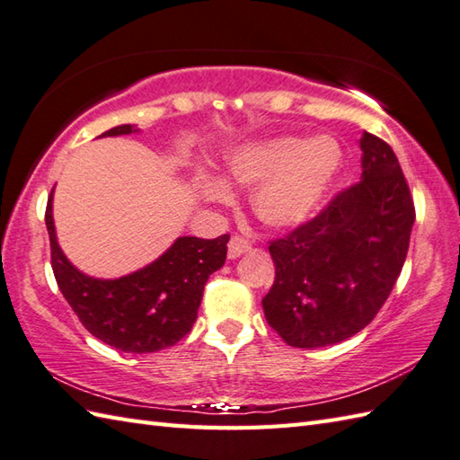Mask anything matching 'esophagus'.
Wrapping results in <instances>:
<instances>
[{
	"label": "esophagus",
	"mask_w": 460,
	"mask_h": 460,
	"mask_svg": "<svg viewBox=\"0 0 460 460\" xmlns=\"http://www.w3.org/2000/svg\"><path fill=\"white\" fill-rule=\"evenodd\" d=\"M248 252H252L250 240L240 236V234H236V236L230 238V242H228V258H240L243 254H248Z\"/></svg>",
	"instance_id": "1"
}]
</instances>
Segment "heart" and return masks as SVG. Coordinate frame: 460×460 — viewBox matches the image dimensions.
I'll list each match as a JSON object with an SVG mask.
<instances>
[{
    "label": "heart",
    "instance_id": "obj_1",
    "mask_svg": "<svg viewBox=\"0 0 460 460\" xmlns=\"http://www.w3.org/2000/svg\"><path fill=\"white\" fill-rule=\"evenodd\" d=\"M340 148L330 138L286 137L252 146L230 164V176L240 184H258L252 196L256 217L271 228H289L304 222L320 202L340 166ZM206 194L226 200V189L206 184Z\"/></svg>",
    "mask_w": 460,
    "mask_h": 460
}]
</instances>
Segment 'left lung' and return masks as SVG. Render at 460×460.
<instances>
[{"label":"left lung","mask_w":460,"mask_h":460,"mask_svg":"<svg viewBox=\"0 0 460 460\" xmlns=\"http://www.w3.org/2000/svg\"><path fill=\"white\" fill-rule=\"evenodd\" d=\"M361 181L270 240L276 278L261 299L270 327L292 348L315 349L361 332L405 264L415 204L385 140L363 133Z\"/></svg>","instance_id":"left-lung-1"}]
</instances>
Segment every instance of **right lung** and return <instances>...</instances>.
<instances>
[{"instance_id": "obj_1", "label": "right lung", "mask_w": 460, "mask_h": 460, "mask_svg": "<svg viewBox=\"0 0 460 460\" xmlns=\"http://www.w3.org/2000/svg\"><path fill=\"white\" fill-rule=\"evenodd\" d=\"M120 125L101 137L130 135ZM51 199L45 226L51 243V268L63 297L85 330L102 343L127 353H155L178 343L192 330L204 286L224 266L230 234L214 240L178 238L151 266L119 279H93L69 264L55 238Z\"/></svg>"}]
</instances>
